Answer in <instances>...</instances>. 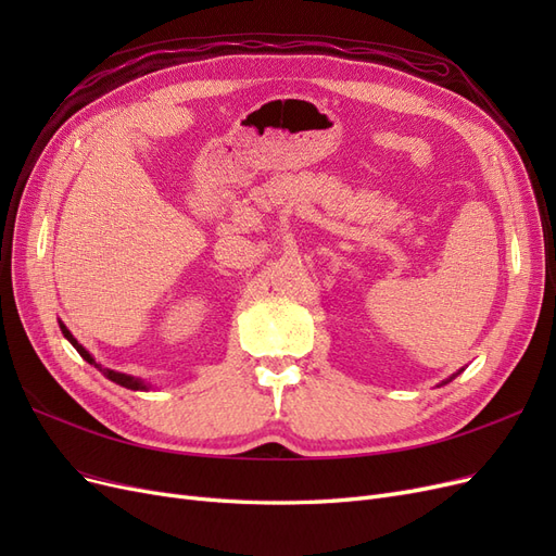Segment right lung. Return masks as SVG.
Returning <instances> with one entry per match:
<instances>
[{"label": "right lung", "mask_w": 556, "mask_h": 556, "mask_svg": "<svg viewBox=\"0 0 556 556\" xmlns=\"http://www.w3.org/2000/svg\"><path fill=\"white\" fill-rule=\"evenodd\" d=\"M60 329H62V333L66 336V341H70L76 350H78V355L83 357V359H86V362H90V364H94L97 368H99V371H104V376L109 378V380H113V382H117V384H123V387H127V390H146V384L139 380V378H131V376H125V374H117V371H111V368H102V366H99L92 357H90V352L86 350V348H83L76 339H74V336L70 333V329H66L62 323H60Z\"/></svg>", "instance_id": "right-lung-1"}]
</instances>
